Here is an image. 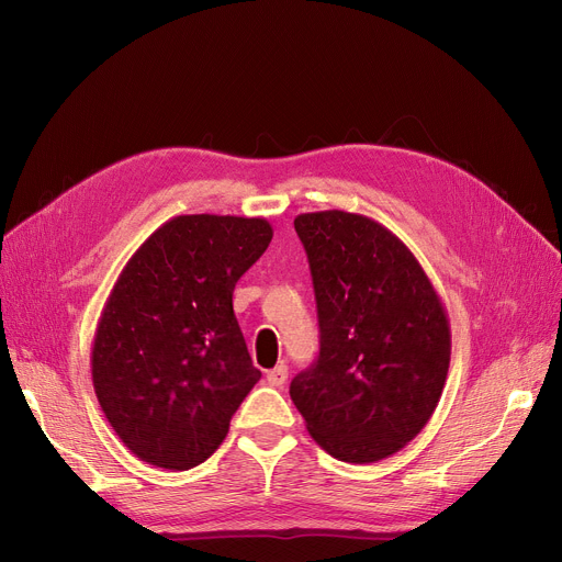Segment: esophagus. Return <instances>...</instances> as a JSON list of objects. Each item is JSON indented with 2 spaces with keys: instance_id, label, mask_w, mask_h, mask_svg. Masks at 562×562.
Returning a JSON list of instances; mask_svg holds the SVG:
<instances>
[{
  "instance_id": "esophagus-1",
  "label": "esophagus",
  "mask_w": 562,
  "mask_h": 562,
  "mask_svg": "<svg viewBox=\"0 0 562 562\" xmlns=\"http://www.w3.org/2000/svg\"><path fill=\"white\" fill-rule=\"evenodd\" d=\"M286 375H289V369H286L284 362H280V364H278L276 369H271V371H266V380H269L271 387H282Z\"/></svg>"
}]
</instances>
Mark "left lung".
Here are the masks:
<instances>
[{"label": "left lung", "mask_w": 562, "mask_h": 562, "mask_svg": "<svg viewBox=\"0 0 562 562\" xmlns=\"http://www.w3.org/2000/svg\"><path fill=\"white\" fill-rule=\"evenodd\" d=\"M293 227L310 259L321 348L291 380V401L333 458H390L422 432L445 390L447 310L417 257L378 221L328 210Z\"/></svg>", "instance_id": "obj_1"}]
</instances>
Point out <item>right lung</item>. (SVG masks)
Returning <instances> with one entry per match:
<instances>
[{"label": "right lung", "mask_w": 562, "mask_h": 562, "mask_svg": "<svg viewBox=\"0 0 562 562\" xmlns=\"http://www.w3.org/2000/svg\"><path fill=\"white\" fill-rule=\"evenodd\" d=\"M266 218L191 214L130 257L100 314L91 373L104 417L143 462L187 471L210 458L261 371L232 291L269 248Z\"/></svg>", "instance_id": "right-lung-1"}]
</instances>
